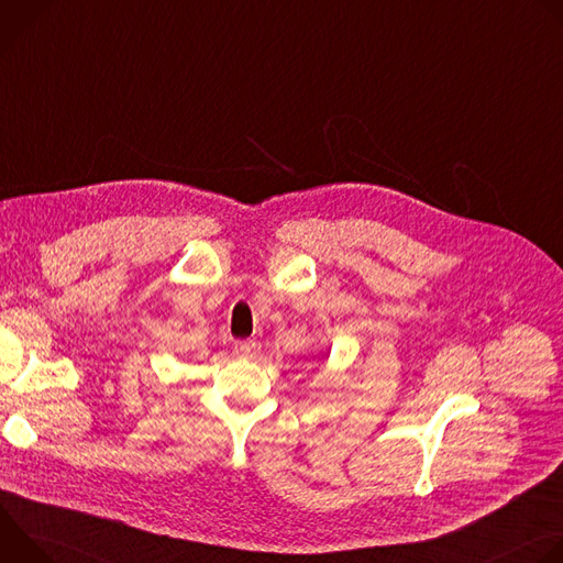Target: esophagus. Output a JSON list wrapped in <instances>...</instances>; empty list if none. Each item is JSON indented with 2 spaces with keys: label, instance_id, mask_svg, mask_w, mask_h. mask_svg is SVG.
Masks as SVG:
<instances>
[{
  "label": "esophagus",
  "instance_id": "1",
  "mask_svg": "<svg viewBox=\"0 0 563 563\" xmlns=\"http://www.w3.org/2000/svg\"><path fill=\"white\" fill-rule=\"evenodd\" d=\"M256 343L254 341H238L235 345H233V354L235 356H240V358H252L254 354H256Z\"/></svg>",
  "mask_w": 563,
  "mask_h": 563
}]
</instances>
